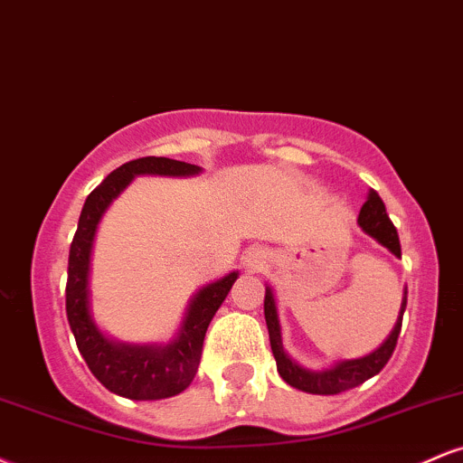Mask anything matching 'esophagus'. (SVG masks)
I'll return each mask as SVG.
<instances>
[{"mask_svg": "<svg viewBox=\"0 0 463 463\" xmlns=\"http://www.w3.org/2000/svg\"><path fill=\"white\" fill-rule=\"evenodd\" d=\"M265 261H268V254L261 248H252L248 250L246 257H243V263H246L248 269H261Z\"/></svg>", "mask_w": 463, "mask_h": 463, "instance_id": "esophagus-1", "label": "esophagus"}]
</instances>
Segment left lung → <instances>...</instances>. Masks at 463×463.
<instances>
[{
    "mask_svg": "<svg viewBox=\"0 0 463 463\" xmlns=\"http://www.w3.org/2000/svg\"><path fill=\"white\" fill-rule=\"evenodd\" d=\"M359 226L368 232L370 237H374L381 246H385L392 254L401 257V241H398L396 226L392 224V220L385 213L383 200L379 198L376 191H370L368 200L361 206L359 211ZM407 294V291H405ZM407 307V296L402 298L401 305V316H398V322L394 331L390 333V337L381 344L374 353L365 354L361 359H350V361H339L337 365H333L331 370L322 372H309L300 368L296 361L287 357L283 350V339H280V324H279V313H276L274 296L272 291L265 289V322H268L269 331V346H272L276 368H279V374L283 376L285 383L302 392H309V394H339V392L353 390L365 381L372 379L374 374H379L381 370L385 368V364L390 361L392 353H394L398 335H401L402 326V313H405Z\"/></svg>",
    "mask_w": 463,
    "mask_h": 463,
    "instance_id": "8db88e82",
    "label": "left lung"
}]
</instances>
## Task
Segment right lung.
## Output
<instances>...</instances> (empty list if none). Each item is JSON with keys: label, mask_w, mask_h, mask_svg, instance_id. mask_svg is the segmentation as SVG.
<instances>
[{"label": "right lung", "mask_w": 463, "mask_h": 463, "mask_svg": "<svg viewBox=\"0 0 463 463\" xmlns=\"http://www.w3.org/2000/svg\"><path fill=\"white\" fill-rule=\"evenodd\" d=\"M198 165L174 161L165 156H143L124 163L110 172L102 183L89 194L80 213L78 231L69 248L67 269V320L76 337L78 350L87 361L89 370L106 390L132 401H158L176 396L187 390L198 372L204 335L215 311L237 280L231 272L217 283L206 285L191 300L187 317L180 326L178 337L167 346H126L113 344L95 328L89 313V265H91L93 237L104 211L117 195L139 174L158 176H191L198 174Z\"/></svg>", "instance_id": "right-lung-1"}]
</instances>
